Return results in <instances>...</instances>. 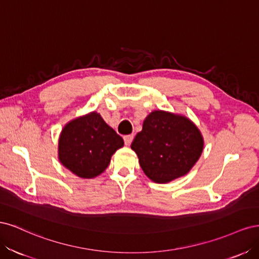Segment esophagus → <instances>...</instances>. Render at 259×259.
Here are the masks:
<instances>
[{
    "label": "esophagus",
    "mask_w": 259,
    "mask_h": 259,
    "mask_svg": "<svg viewBox=\"0 0 259 259\" xmlns=\"http://www.w3.org/2000/svg\"><path fill=\"white\" fill-rule=\"evenodd\" d=\"M124 143L126 146H130L131 143L133 142V138H134V135H125L124 137Z\"/></svg>",
    "instance_id": "obj_1"
}]
</instances>
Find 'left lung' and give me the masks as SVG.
<instances>
[{"mask_svg":"<svg viewBox=\"0 0 259 259\" xmlns=\"http://www.w3.org/2000/svg\"><path fill=\"white\" fill-rule=\"evenodd\" d=\"M204 147L201 132L184 115L155 110L149 114L131 148L152 182L167 184L189 171Z\"/></svg>","mask_w":259,"mask_h":259,"instance_id":"8db88e82","label":"left lung"}]
</instances>
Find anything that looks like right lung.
Returning a JSON list of instances; mask_svg holds the SVG:
<instances>
[{"mask_svg": "<svg viewBox=\"0 0 259 259\" xmlns=\"http://www.w3.org/2000/svg\"><path fill=\"white\" fill-rule=\"evenodd\" d=\"M123 138L97 112L76 117L62 128L58 158L66 168L81 178H94L108 167Z\"/></svg>", "mask_w": 259, "mask_h": 259, "instance_id": "1", "label": "right lung"}]
</instances>
